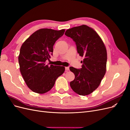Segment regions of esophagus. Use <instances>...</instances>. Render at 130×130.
<instances>
[{
	"label": "esophagus",
	"instance_id": "34e87169",
	"mask_svg": "<svg viewBox=\"0 0 130 130\" xmlns=\"http://www.w3.org/2000/svg\"><path fill=\"white\" fill-rule=\"evenodd\" d=\"M65 69H66V71L67 72V71H68L69 69V67H66Z\"/></svg>",
	"mask_w": 130,
	"mask_h": 130
}]
</instances>
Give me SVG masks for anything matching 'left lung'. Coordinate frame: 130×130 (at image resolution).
Masks as SVG:
<instances>
[{"label": "left lung", "mask_w": 130, "mask_h": 130, "mask_svg": "<svg viewBox=\"0 0 130 130\" xmlns=\"http://www.w3.org/2000/svg\"><path fill=\"white\" fill-rule=\"evenodd\" d=\"M67 36L75 42L77 53L84 57L82 68H69L75 75L70 82L73 91L80 95H87L100 84L106 70L107 52L100 36L93 29L82 25L66 31Z\"/></svg>", "instance_id": "left-lung-1"}]
</instances>
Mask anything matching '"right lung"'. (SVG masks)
<instances>
[{
    "mask_svg": "<svg viewBox=\"0 0 130 130\" xmlns=\"http://www.w3.org/2000/svg\"><path fill=\"white\" fill-rule=\"evenodd\" d=\"M65 30L41 29L23 43L18 56L20 71L26 84L34 92L43 94L52 89L64 67L49 65L45 61L53 56V46Z\"/></svg>",
    "mask_w": 130,
    "mask_h": 130,
    "instance_id": "right-lung-1",
    "label": "right lung"
}]
</instances>
